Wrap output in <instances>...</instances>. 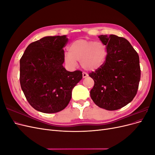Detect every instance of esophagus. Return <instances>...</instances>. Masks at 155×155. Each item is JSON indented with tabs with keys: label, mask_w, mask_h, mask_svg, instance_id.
<instances>
[{
	"label": "esophagus",
	"mask_w": 155,
	"mask_h": 155,
	"mask_svg": "<svg viewBox=\"0 0 155 155\" xmlns=\"http://www.w3.org/2000/svg\"><path fill=\"white\" fill-rule=\"evenodd\" d=\"M88 74H87L86 72H83V78H85L88 77Z\"/></svg>",
	"instance_id": "1"
}]
</instances>
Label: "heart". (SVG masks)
Masks as SVG:
<instances>
[{
	"mask_svg": "<svg viewBox=\"0 0 155 155\" xmlns=\"http://www.w3.org/2000/svg\"><path fill=\"white\" fill-rule=\"evenodd\" d=\"M64 54V63L70 68L77 66L79 61L81 67L88 71H95L104 64L107 55L106 46L101 42L80 39L74 41Z\"/></svg>",
	"mask_w": 155,
	"mask_h": 155,
	"instance_id": "1",
	"label": "heart"
}]
</instances>
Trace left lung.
Here are the masks:
<instances>
[{
  "instance_id": "obj_1",
  "label": "left lung",
  "mask_w": 155,
  "mask_h": 155,
  "mask_svg": "<svg viewBox=\"0 0 155 155\" xmlns=\"http://www.w3.org/2000/svg\"><path fill=\"white\" fill-rule=\"evenodd\" d=\"M106 46L103 66L89 74L94 81L91 97L99 107L114 110L127 105L137 93L140 79L139 56L129 42L115 35L98 36Z\"/></svg>"
}]
</instances>
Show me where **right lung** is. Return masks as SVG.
<instances>
[{
	"mask_svg": "<svg viewBox=\"0 0 155 155\" xmlns=\"http://www.w3.org/2000/svg\"><path fill=\"white\" fill-rule=\"evenodd\" d=\"M67 35L47 36L30 44L20 59V83L30 105L44 113L63 110L73 88L82 79L79 70L63 67Z\"/></svg>",
	"mask_w": 155,
	"mask_h": 155,
	"instance_id": "right-lung-1",
	"label": "right lung"
}]
</instances>
